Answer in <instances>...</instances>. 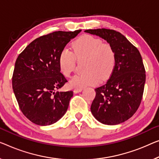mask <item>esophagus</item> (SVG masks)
<instances>
[{
    "label": "esophagus",
    "mask_w": 159,
    "mask_h": 159,
    "mask_svg": "<svg viewBox=\"0 0 159 159\" xmlns=\"http://www.w3.org/2000/svg\"><path fill=\"white\" fill-rule=\"evenodd\" d=\"M82 91V88H79V89H74L73 90V92H74L75 93H79Z\"/></svg>",
    "instance_id": "esophagus-1"
}]
</instances>
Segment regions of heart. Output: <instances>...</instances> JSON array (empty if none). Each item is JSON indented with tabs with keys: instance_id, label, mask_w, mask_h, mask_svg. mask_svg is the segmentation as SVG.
<instances>
[{
	"instance_id": "b5f03b06",
	"label": "heart",
	"mask_w": 159,
	"mask_h": 159,
	"mask_svg": "<svg viewBox=\"0 0 159 159\" xmlns=\"http://www.w3.org/2000/svg\"><path fill=\"white\" fill-rule=\"evenodd\" d=\"M73 52L65 48L58 58L61 72L66 77H70L75 71L76 58H86L84 64L85 73L75 75L70 80V87L79 89L93 86L107 80L114 70L116 64V53L112 45L99 38L84 35L72 44Z\"/></svg>"
}]
</instances>
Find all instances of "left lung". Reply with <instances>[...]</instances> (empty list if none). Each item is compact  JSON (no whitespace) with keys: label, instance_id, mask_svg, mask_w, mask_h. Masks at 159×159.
I'll return each instance as SVG.
<instances>
[{"label":"left lung","instance_id":"1","mask_svg":"<svg viewBox=\"0 0 159 159\" xmlns=\"http://www.w3.org/2000/svg\"><path fill=\"white\" fill-rule=\"evenodd\" d=\"M85 32L106 40L116 53L114 70L106 84L95 89L96 94L91 111L95 118L103 124H119L131 118L141 102L146 70L141 53L116 30L98 28Z\"/></svg>","mask_w":159,"mask_h":159}]
</instances>
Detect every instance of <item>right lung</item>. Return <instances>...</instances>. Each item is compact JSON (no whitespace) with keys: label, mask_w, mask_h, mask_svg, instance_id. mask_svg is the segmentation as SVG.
Returning a JSON list of instances; mask_svg holds the SVG:
<instances>
[{"label":"right lung","mask_w":159,"mask_h":159,"mask_svg":"<svg viewBox=\"0 0 159 159\" xmlns=\"http://www.w3.org/2000/svg\"><path fill=\"white\" fill-rule=\"evenodd\" d=\"M81 31H56L35 39L19 54L12 86L19 108L28 120L48 125L63 117L73 91L59 92L67 80L58 58L66 44Z\"/></svg>","instance_id":"1"}]
</instances>
